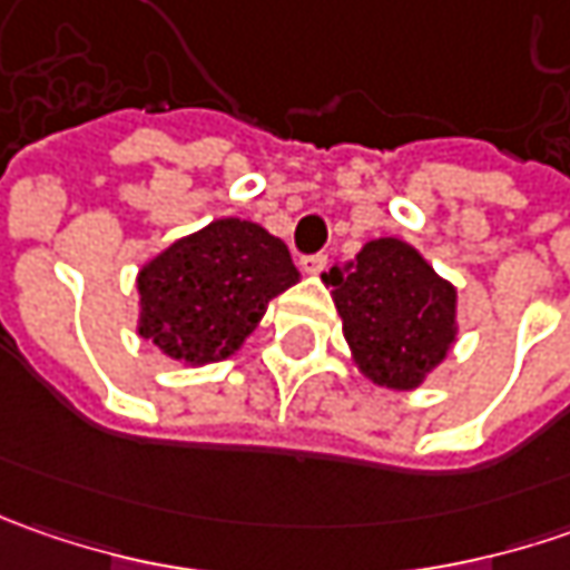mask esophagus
I'll return each instance as SVG.
<instances>
[{"label": "esophagus", "mask_w": 570, "mask_h": 570, "mask_svg": "<svg viewBox=\"0 0 570 570\" xmlns=\"http://www.w3.org/2000/svg\"><path fill=\"white\" fill-rule=\"evenodd\" d=\"M326 263H330L326 253H314V256H304V259H301V269L307 275H320L326 269Z\"/></svg>", "instance_id": "34e87169"}]
</instances>
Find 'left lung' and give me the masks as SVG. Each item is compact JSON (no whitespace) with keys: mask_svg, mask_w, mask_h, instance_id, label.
Segmentation results:
<instances>
[{"mask_svg":"<svg viewBox=\"0 0 570 570\" xmlns=\"http://www.w3.org/2000/svg\"><path fill=\"white\" fill-rule=\"evenodd\" d=\"M352 362L374 386L415 390L456 342V288L400 237L367 240L323 273Z\"/></svg>","mask_w":570,"mask_h":570,"instance_id":"8db88e82","label":"left lung"}]
</instances>
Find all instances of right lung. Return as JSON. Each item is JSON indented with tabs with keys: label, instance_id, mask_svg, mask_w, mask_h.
Segmentation results:
<instances>
[{
	"label": "right lung",
	"instance_id": "obj_1",
	"mask_svg": "<svg viewBox=\"0 0 570 570\" xmlns=\"http://www.w3.org/2000/svg\"><path fill=\"white\" fill-rule=\"evenodd\" d=\"M297 278L288 247L263 225L215 218L142 263L136 333L187 367L222 362Z\"/></svg>",
	"mask_w": 570,
	"mask_h": 570
}]
</instances>
